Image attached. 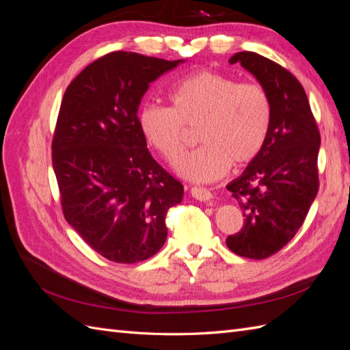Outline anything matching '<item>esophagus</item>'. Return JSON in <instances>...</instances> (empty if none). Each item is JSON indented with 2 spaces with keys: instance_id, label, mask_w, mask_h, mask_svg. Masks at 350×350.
Masks as SVG:
<instances>
[{
  "instance_id": "esophagus-1",
  "label": "esophagus",
  "mask_w": 350,
  "mask_h": 350,
  "mask_svg": "<svg viewBox=\"0 0 350 350\" xmlns=\"http://www.w3.org/2000/svg\"><path fill=\"white\" fill-rule=\"evenodd\" d=\"M191 196L196 200H200V201H208V200L213 198V194H211L210 189L201 188V187H193L191 188Z\"/></svg>"
}]
</instances>
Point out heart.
<instances>
[{"instance_id":"obj_1","label":"heart","mask_w":350,"mask_h":350,"mask_svg":"<svg viewBox=\"0 0 350 350\" xmlns=\"http://www.w3.org/2000/svg\"><path fill=\"white\" fill-rule=\"evenodd\" d=\"M167 98L171 108L147 105L139 113V125L147 143L169 163L184 153L187 129H198L197 140L203 146L176 165L189 181H216L230 163L252 162L267 142L273 107L260 84L201 70L179 81Z\"/></svg>"}]
</instances>
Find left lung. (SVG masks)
<instances>
[{"instance_id":"obj_1","label":"left lung","mask_w":350,"mask_h":350,"mask_svg":"<svg viewBox=\"0 0 350 350\" xmlns=\"http://www.w3.org/2000/svg\"><path fill=\"white\" fill-rule=\"evenodd\" d=\"M229 62H239L260 81L273 107L262 150L228 185L243 225L226 238V245L241 257L264 260L296 235L319 193L321 137L302 84L291 71L250 51L238 52Z\"/></svg>"}]
</instances>
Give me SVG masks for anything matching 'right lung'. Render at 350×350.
Masks as SVG:
<instances>
[{"label": "right lung", "instance_id": "1", "mask_svg": "<svg viewBox=\"0 0 350 350\" xmlns=\"http://www.w3.org/2000/svg\"><path fill=\"white\" fill-rule=\"evenodd\" d=\"M179 62L115 51L62 98L52 140L62 213L109 261L153 257L166 241L167 210L183 200V184L152 157L137 116L149 84Z\"/></svg>", "mask_w": 350, "mask_h": 350}]
</instances>
